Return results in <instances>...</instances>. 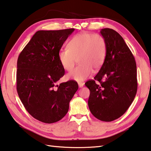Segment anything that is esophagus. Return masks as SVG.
Wrapping results in <instances>:
<instances>
[{
    "label": "esophagus",
    "mask_w": 151,
    "mask_h": 151,
    "mask_svg": "<svg viewBox=\"0 0 151 151\" xmlns=\"http://www.w3.org/2000/svg\"><path fill=\"white\" fill-rule=\"evenodd\" d=\"M78 86L80 87V88L83 87V86H84V83H81V82H79V83H78Z\"/></svg>",
    "instance_id": "1"
}]
</instances>
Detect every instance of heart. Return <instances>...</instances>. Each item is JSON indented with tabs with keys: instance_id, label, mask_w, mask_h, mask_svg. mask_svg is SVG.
<instances>
[{
	"instance_id": "heart-1",
	"label": "heart",
	"mask_w": 151,
	"mask_h": 151,
	"mask_svg": "<svg viewBox=\"0 0 151 151\" xmlns=\"http://www.w3.org/2000/svg\"><path fill=\"white\" fill-rule=\"evenodd\" d=\"M68 49L59 51L58 59L62 67L70 71L67 78L78 82L84 81L102 67L107 53L106 40L100 34L82 32L75 35L67 44Z\"/></svg>"
}]
</instances>
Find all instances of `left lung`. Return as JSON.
Returning a JSON list of instances; mask_svg holds the SVG:
<instances>
[{
    "instance_id": "obj_1",
    "label": "left lung",
    "mask_w": 151,
    "mask_h": 151,
    "mask_svg": "<svg viewBox=\"0 0 151 151\" xmlns=\"http://www.w3.org/2000/svg\"><path fill=\"white\" fill-rule=\"evenodd\" d=\"M107 53L94 80L85 85L90 90L88 104L92 114L103 122H111L129 108L137 90V65L133 53L118 33L104 28Z\"/></svg>"
}]
</instances>
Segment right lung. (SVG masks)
<instances>
[{
    "instance_id": "right-lung-1",
    "label": "right lung",
    "mask_w": 151,
    "mask_h": 151,
    "mask_svg": "<svg viewBox=\"0 0 151 151\" xmlns=\"http://www.w3.org/2000/svg\"><path fill=\"white\" fill-rule=\"evenodd\" d=\"M75 29L40 30L19 55L16 89L31 116L45 123L61 120L78 88L75 81L56 83L65 75L58 53Z\"/></svg>"
}]
</instances>
